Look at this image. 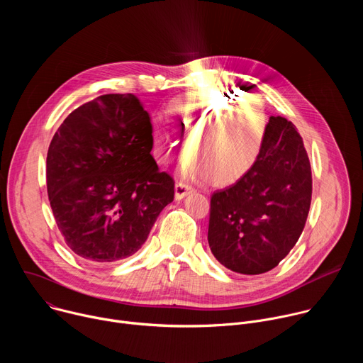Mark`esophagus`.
Returning <instances> with one entry per match:
<instances>
[{
  "instance_id": "esophagus-1",
  "label": "esophagus",
  "mask_w": 363,
  "mask_h": 363,
  "mask_svg": "<svg viewBox=\"0 0 363 363\" xmlns=\"http://www.w3.org/2000/svg\"><path fill=\"white\" fill-rule=\"evenodd\" d=\"M192 191V186H189L188 184H185V182H178L177 185H175V198L177 199H181V198H184L188 192H191Z\"/></svg>"
}]
</instances>
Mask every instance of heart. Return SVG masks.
<instances>
[{
  "label": "heart",
  "mask_w": 363,
  "mask_h": 363,
  "mask_svg": "<svg viewBox=\"0 0 363 363\" xmlns=\"http://www.w3.org/2000/svg\"><path fill=\"white\" fill-rule=\"evenodd\" d=\"M235 99L225 91H202L175 99L168 108L172 128L185 142H192L196 152L199 168L195 171L205 174L214 185L230 184L252 167L267 130V115L262 103L255 99ZM205 140L209 143L199 150ZM153 145L164 164L177 161L185 153L184 142L160 123L153 126Z\"/></svg>",
  "instance_id": "1"
}]
</instances>
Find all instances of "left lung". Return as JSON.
<instances>
[{
	"label": "left lung",
	"mask_w": 363,
	"mask_h": 363,
	"mask_svg": "<svg viewBox=\"0 0 363 363\" xmlns=\"http://www.w3.org/2000/svg\"><path fill=\"white\" fill-rule=\"evenodd\" d=\"M312 202V168L297 128L272 116L260 153L233 185L211 196L208 244L240 274L270 272L296 245Z\"/></svg>",
	"instance_id": "1"
}]
</instances>
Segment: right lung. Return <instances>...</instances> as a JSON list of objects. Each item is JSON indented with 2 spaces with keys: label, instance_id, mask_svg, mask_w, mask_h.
<instances>
[{
  "label": "right lung",
  "instance_id": "add662e5",
  "mask_svg": "<svg viewBox=\"0 0 363 363\" xmlns=\"http://www.w3.org/2000/svg\"><path fill=\"white\" fill-rule=\"evenodd\" d=\"M152 123L132 94H103L73 111L47 152V194L67 247L93 263L135 254L175 181L152 158Z\"/></svg>",
  "mask_w": 363,
  "mask_h": 363
}]
</instances>
